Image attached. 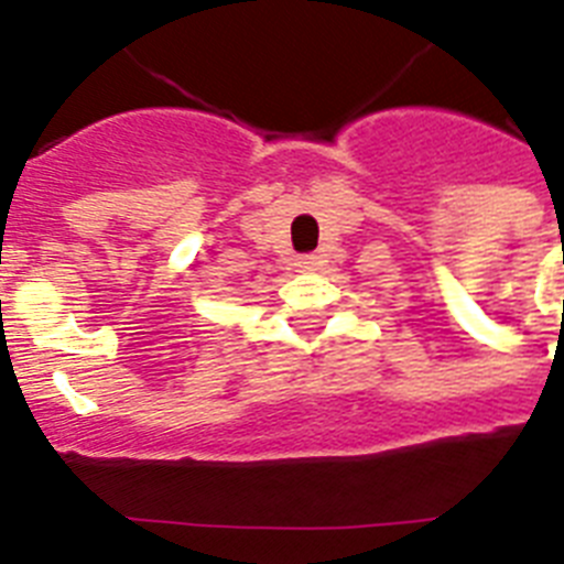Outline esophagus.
Wrapping results in <instances>:
<instances>
[{
	"label": "esophagus",
	"mask_w": 564,
	"mask_h": 564,
	"mask_svg": "<svg viewBox=\"0 0 564 564\" xmlns=\"http://www.w3.org/2000/svg\"><path fill=\"white\" fill-rule=\"evenodd\" d=\"M318 259L322 257H316V253H305V257H299V268H302V271H313V268L318 265Z\"/></svg>",
	"instance_id": "obj_1"
}]
</instances>
